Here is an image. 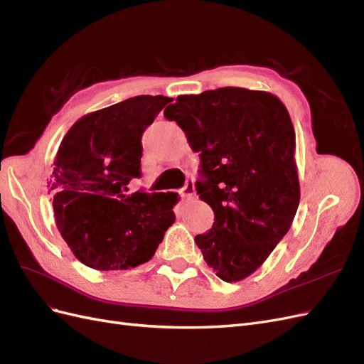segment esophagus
I'll return each mask as SVG.
<instances>
[{
    "instance_id": "34e87169",
    "label": "esophagus",
    "mask_w": 364,
    "mask_h": 364,
    "mask_svg": "<svg viewBox=\"0 0 364 364\" xmlns=\"http://www.w3.org/2000/svg\"><path fill=\"white\" fill-rule=\"evenodd\" d=\"M181 196H182V199H185V200L193 199V197L196 196V188H194L193 181L186 182V185L181 190Z\"/></svg>"
}]
</instances>
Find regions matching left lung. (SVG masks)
<instances>
[{
  "label": "left lung",
  "instance_id": "8db88e82",
  "mask_svg": "<svg viewBox=\"0 0 364 364\" xmlns=\"http://www.w3.org/2000/svg\"><path fill=\"white\" fill-rule=\"evenodd\" d=\"M164 115L200 155L203 181L196 190L213 208L214 223L196 245L220 279L247 278L289 232L299 206L287 107L270 92L228 86L179 95Z\"/></svg>",
  "mask_w": 364,
  "mask_h": 364
}]
</instances>
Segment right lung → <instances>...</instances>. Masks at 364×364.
Instances as JSON below:
<instances>
[{
  "instance_id": "obj_1",
  "label": "right lung",
  "mask_w": 364,
  "mask_h": 364,
  "mask_svg": "<svg viewBox=\"0 0 364 364\" xmlns=\"http://www.w3.org/2000/svg\"><path fill=\"white\" fill-rule=\"evenodd\" d=\"M138 95L82 117L63 136L48 186L62 238L95 270L144 264L174 223V193L127 194L141 176V136L170 103Z\"/></svg>"
}]
</instances>
